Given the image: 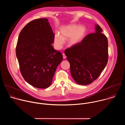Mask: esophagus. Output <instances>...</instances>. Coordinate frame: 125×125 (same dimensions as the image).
<instances>
[{"label": "esophagus", "instance_id": "obj_1", "mask_svg": "<svg viewBox=\"0 0 125 125\" xmlns=\"http://www.w3.org/2000/svg\"><path fill=\"white\" fill-rule=\"evenodd\" d=\"M62 55H63V58H64V59H65V58H66V56L65 54H64V53H63Z\"/></svg>", "mask_w": 125, "mask_h": 125}]
</instances>
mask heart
Returning <instances> with one entry per match:
<instances>
[{"instance_id": "b5f03b06", "label": "heart", "mask_w": 125, "mask_h": 125, "mask_svg": "<svg viewBox=\"0 0 125 125\" xmlns=\"http://www.w3.org/2000/svg\"><path fill=\"white\" fill-rule=\"evenodd\" d=\"M86 31V28L83 26L79 27L76 24L69 25L62 30L60 35L58 34L55 35L54 43L58 47L60 48L63 43V40L70 38L69 44L70 46L74 45L83 38Z\"/></svg>"}]
</instances>
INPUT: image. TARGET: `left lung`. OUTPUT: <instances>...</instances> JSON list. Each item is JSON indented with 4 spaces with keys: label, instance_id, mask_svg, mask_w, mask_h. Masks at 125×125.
<instances>
[{
    "label": "left lung",
    "instance_id": "1",
    "mask_svg": "<svg viewBox=\"0 0 125 125\" xmlns=\"http://www.w3.org/2000/svg\"><path fill=\"white\" fill-rule=\"evenodd\" d=\"M95 30L81 42L65 50L70 64L71 74L79 84H88L96 80L108 62L107 39L98 25H95Z\"/></svg>",
    "mask_w": 125,
    "mask_h": 125
}]
</instances>
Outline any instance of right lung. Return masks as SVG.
Here are the masks:
<instances>
[{
    "instance_id": "obj_1",
    "label": "right lung",
    "mask_w": 125,
    "mask_h": 125,
    "mask_svg": "<svg viewBox=\"0 0 125 125\" xmlns=\"http://www.w3.org/2000/svg\"><path fill=\"white\" fill-rule=\"evenodd\" d=\"M55 35L46 18L33 20L21 31L16 48L21 73L39 88L49 87L63 55L52 45Z\"/></svg>"
}]
</instances>
